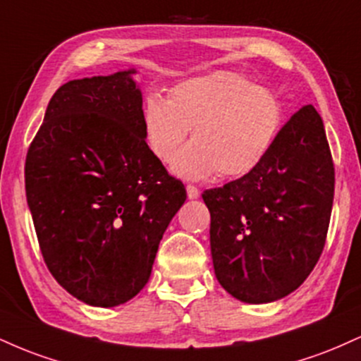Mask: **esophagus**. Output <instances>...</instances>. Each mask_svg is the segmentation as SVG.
I'll return each instance as SVG.
<instances>
[{
    "label": "esophagus",
    "instance_id": "obj_1",
    "mask_svg": "<svg viewBox=\"0 0 361 361\" xmlns=\"http://www.w3.org/2000/svg\"><path fill=\"white\" fill-rule=\"evenodd\" d=\"M186 195H188L190 200H193V198H198V195H200V190H198L195 185H186Z\"/></svg>",
    "mask_w": 361,
    "mask_h": 361
}]
</instances>
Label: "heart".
I'll return each instance as SVG.
<instances>
[{
  "mask_svg": "<svg viewBox=\"0 0 361 361\" xmlns=\"http://www.w3.org/2000/svg\"><path fill=\"white\" fill-rule=\"evenodd\" d=\"M281 120L283 106L273 91L227 71L180 82L168 100L151 94L142 111L147 146L163 163L193 128V142L173 161V171L190 180L250 175L271 151Z\"/></svg>",
  "mask_w": 361,
  "mask_h": 361,
  "instance_id": "heart-1",
  "label": "heart"
}]
</instances>
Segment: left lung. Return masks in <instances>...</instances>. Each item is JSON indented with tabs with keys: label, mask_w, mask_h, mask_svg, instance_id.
I'll use <instances>...</instances> for the list:
<instances>
[{
	"label": "left lung",
	"mask_w": 361,
	"mask_h": 361,
	"mask_svg": "<svg viewBox=\"0 0 361 361\" xmlns=\"http://www.w3.org/2000/svg\"><path fill=\"white\" fill-rule=\"evenodd\" d=\"M202 198L215 276L231 295L268 304L299 288L324 250L334 198V164L317 110L302 106L255 171Z\"/></svg>",
	"instance_id": "8db88e82"
}]
</instances>
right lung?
I'll use <instances>...</instances> for the list:
<instances>
[{
  "instance_id": "1",
  "label": "right lung",
  "mask_w": 361,
  "mask_h": 361,
  "mask_svg": "<svg viewBox=\"0 0 361 361\" xmlns=\"http://www.w3.org/2000/svg\"><path fill=\"white\" fill-rule=\"evenodd\" d=\"M135 69L62 85L25 161V190L49 271L94 307L135 297L186 190L152 154Z\"/></svg>"
}]
</instances>
